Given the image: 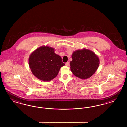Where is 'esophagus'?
<instances>
[{
	"instance_id": "esophagus-1",
	"label": "esophagus",
	"mask_w": 127,
	"mask_h": 127,
	"mask_svg": "<svg viewBox=\"0 0 127 127\" xmlns=\"http://www.w3.org/2000/svg\"><path fill=\"white\" fill-rule=\"evenodd\" d=\"M65 65L66 66H68L69 65V62H67L65 63Z\"/></svg>"
}]
</instances>
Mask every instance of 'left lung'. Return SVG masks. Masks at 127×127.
I'll return each instance as SVG.
<instances>
[{"label": "left lung", "mask_w": 127, "mask_h": 127, "mask_svg": "<svg viewBox=\"0 0 127 127\" xmlns=\"http://www.w3.org/2000/svg\"><path fill=\"white\" fill-rule=\"evenodd\" d=\"M70 69L73 74L80 79L90 78L97 71L99 59L97 55L89 49H79L73 53Z\"/></svg>", "instance_id": "1"}]
</instances>
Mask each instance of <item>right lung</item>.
<instances>
[{
  "mask_svg": "<svg viewBox=\"0 0 127 127\" xmlns=\"http://www.w3.org/2000/svg\"><path fill=\"white\" fill-rule=\"evenodd\" d=\"M29 64L32 73L44 81H49L57 76L61 67L64 66L61 58L55 54L54 48L43 46L30 55Z\"/></svg>",
  "mask_w": 127,
  "mask_h": 127,
  "instance_id": "1",
  "label": "right lung"
}]
</instances>
